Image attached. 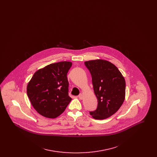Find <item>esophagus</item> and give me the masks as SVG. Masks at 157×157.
I'll list each match as a JSON object with an SVG mask.
<instances>
[{
  "label": "esophagus",
  "instance_id": "esophagus-1",
  "mask_svg": "<svg viewBox=\"0 0 157 157\" xmlns=\"http://www.w3.org/2000/svg\"><path fill=\"white\" fill-rule=\"evenodd\" d=\"M78 97H79V98L80 99H83V94H80L78 95Z\"/></svg>",
  "mask_w": 157,
  "mask_h": 157
}]
</instances>
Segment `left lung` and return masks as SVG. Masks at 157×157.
I'll return each mask as SVG.
<instances>
[{
	"instance_id": "left-lung-1",
	"label": "left lung",
	"mask_w": 157,
	"mask_h": 157,
	"mask_svg": "<svg viewBox=\"0 0 157 157\" xmlns=\"http://www.w3.org/2000/svg\"><path fill=\"white\" fill-rule=\"evenodd\" d=\"M90 71L98 106L90 115L96 120H104L117 112L125 97V81L117 67L103 59L85 62Z\"/></svg>"
}]
</instances>
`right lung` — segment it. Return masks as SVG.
<instances>
[{
  "label": "right lung",
  "instance_id": "obj_1",
  "mask_svg": "<svg viewBox=\"0 0 157 157\" xmlns=\"http://www.w3.org/2000/svg\"><path fill=\"white\" fill-rule=\"evenodd\" d=\"M72 62L51 63L37 70L27 86V95L39 114L55 118L65 110L72 99L68 95L67 74Z\"/></svg>",
  "mask_w": 157,
  "mask_h": 157
}]
</instances>
